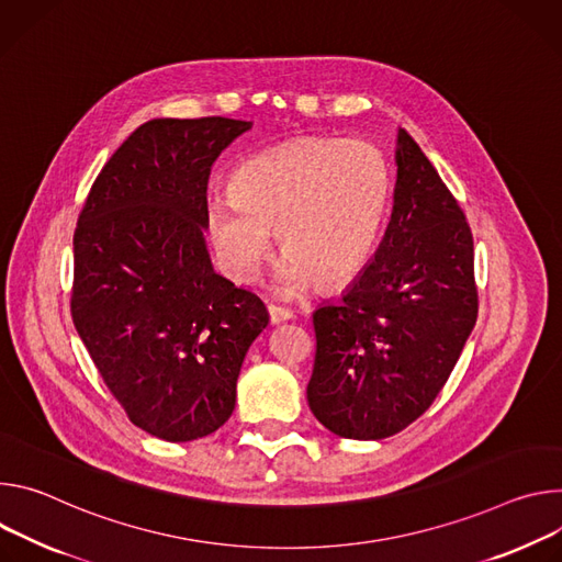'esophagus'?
Masks as SVG:
<instances>
[{
    "label": "esophagus",
    "instance_id": "esophagus-1",
    "mask_svg": "<svg viewBox=\"0 0 562 562\" xmlns=\"http://www.w3.org/2000/svg\"><path fill=\"white\" fill-rule=\"evenodd\" d=\"M268 313H270V324H283V322H288V319H292V310H288V307H283V305H274V303H270L268 305Z\"/></svg>",
    "mask_w": 562,
    "mask_h": 562
}]
</instances>
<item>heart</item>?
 Masks as SVG:
<instances>
[{
	"mask_svg": "<svg viewBox=\"0 0 562 562\" xmlns=\"http://www.w3.org/2000/svg\"><path fill=\"white\" fill-rule=\"evenodd\" d=\"M229 194L205 207V229L223 272L252 281L272 247L281 294L322 281L341 288L368 266L384 223L391 176L378 147L363 140L303 138L245 160Z\"/></svg>",
	"mask_w": 562,
	"mask_h": 562,
	"instance_id": "b5f03b06",
	"label": "heart"
}]
</instances>
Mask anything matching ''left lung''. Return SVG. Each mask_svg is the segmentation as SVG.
Segmentation results:
<instances>
[{
  "label": "left lung",
  "instance_id": "8db88e82",
  "mask_svg": "<svg viewBox=\"0 0 562 562\" xmlns=\"http://www.w3.org/2000/svg\"><path fill=\"white\" fill-rule=\"evenodd\" d=\"M395 165L378 252L339 303H322L313 315L307 404L348 440H384L415 422L447 384L477 319L464 212L404 130Z\"/></svg>",
  "mask_w": 562,
  "mask_h": 562
}]
</instances>
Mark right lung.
Listing matches in <instances>:
<instances>
[{
    "label": "right lung",
    "mask_w": 562,
    "mask_h": 562,
    "mask_svg": "<svg viewBox=\"0 0 562 562\" xmlns=\"http://www.w3.org/2000/svg\"><path fill=\"white\" fill-rule=\"evenodd\" d=\"M252 122L156 117L102 167L74 236L71 315L98 372L154 438L221 428L270 317L214 272L205 243L212 165Z\"/></svg>",
    "instance_id": "right-lung-1"
}]
</instances>
